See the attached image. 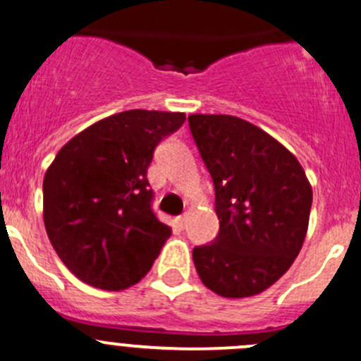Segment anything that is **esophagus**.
I'll use <instances>...</instances> for the list:
<instances>
[{
    "label": "esophagus",
    "instance_id": "34e87169",
    "mask_svg": "<svg viewBox=\"0 0 361 361\" xmlns=\"http://www.w3.org/2000/svg\"><path fill=\"white\" fill-rule=\"evenodd\" d=\"M185 222H187V219H185V215L176 216V226L180 227V229H183V227H185Z\"/></svg>",
    "mask_w": 361,
    "mask_h": 361
}]
</instances>
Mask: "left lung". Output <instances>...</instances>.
<instances>
[{"label": "left lung", "mask_w": 361, "mask_h": 361, "mask_svg": "<svg viewBox=\"0 0 361 361\" xmlns=\"http://www.w3.org/2000/svg\"><path fill=\"white\" fill-rule=\"evenodd\" d=\"M188 125L220 224L215 240L192 252L199 279L224 298L259 295L302 250L312 187L296 157L255 125L229 114H190Z\"/></svg>", "instance_id": "8db88e82"}]
</instances>
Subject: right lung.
I'll use <instances>...</instances> for the list:
<instances>
[{"mask_svg":"<svg viewBox=\"0 0 361 361\" xmlns=\"http://www.w3.org/2000/svg\"><path fill=\"white\" fill-rule=\"evenodd\" d=\"M183 113L132 109L97 121L58 152L44 178V224L79 281L120 291L149 271L171 227L152 209L148 167Z\"/></svg>","mask_w":361,"mask_h":361,"instance_id":"1","label":"right lung"}]
</instances>
